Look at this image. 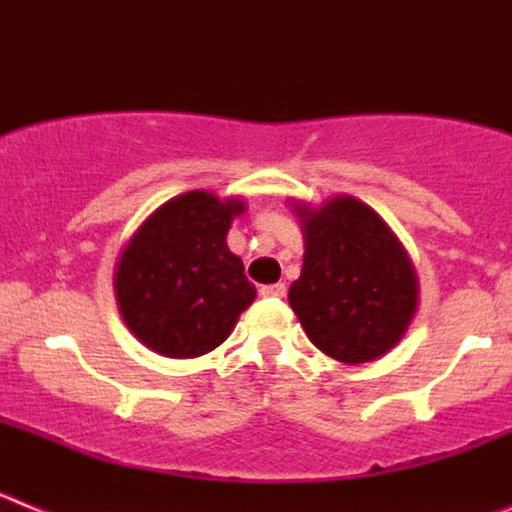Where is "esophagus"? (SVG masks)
<instances>
[{
	"instance_id": "34e87169",
	"label": "esophagus",
	"mask_w": 512,
	"mask_h": 512,
	"mask_svg": "<svg viewBox=\"0 0 512 512\" xmlns=\"http://www.w3.org/2000/svg\"><path fill=\"white\" fill-rule=\"evenodd\" d=\"M261 297H284L287 295V287H284L282 282L279 284H266V287L259 289Z\"/></svg>"
}]
</instances>
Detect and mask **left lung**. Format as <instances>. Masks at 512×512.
I'll list each match as a JSON object with an SVG mask.
<instances>
[{
  "label": "left lung",
  "mask_w": 512,
  "mask_h": 512,
  "mask_svg": "<svg viewBox=\"0 0 512 512\" xmlns=\"http://www.w3.org/2000/svg\"><path fill=\"white\" fill-rule=\"evenodd\" d=\"M305 235L289 305L307 338L343 364L384 356L418 307V277L390 225L364 202L336 194L320 207L295 205Z\"/></svg>",
  "instance_id": "obj_1"
}]
</instances>
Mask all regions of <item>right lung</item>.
<instances>
[{"mask_svg": "<svg viewBox=\"0 0 512 512\" xmlns=\"http://www.w3.org/2000/svg\"><path fill=\"white\" fill-rule=\"evenodd\" d=\"M241 197L205 189L164 202L122 248L115 266L120 315L135 338L169 359H194L233 333L256 297L243 261L228 248Z\"/></svg>", "mask_w": 512, "mask_h": 512, "instance_id": "1", "label": "right lung"}]
</instances>
